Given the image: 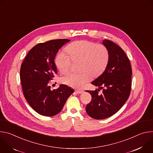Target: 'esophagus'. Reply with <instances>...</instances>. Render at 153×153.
<instances>
[{
  "label": "esophagus",
  "instance_id": "obj_1",
  "mask_svg": "<svg viewBox=\"0 0 153 153\" xmlns=\"http://www.w3.org/2000/svg\"><path fill=\"white\" fill-rule=\"evenodd\" d=\"M75 91H76V93H77V94H82V93H83V90H76Z\"/></svg>",
  "mask_w": 153,
  "mask_h": 153
}]
</instances>
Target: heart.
<instances>
[{
	"label": "heart",
	"instance_id": "heart-1",
	"mask_svg": "<svg viewBox=\"0 0 153 153\" xmlns=\"http://www.w3.org/2000/svg\"><path fill=\"white\" fill-rule=\"evenodd\" d=\"M69 54L64 51L57 53L55 63L59 70L65 73L71 68L73 60H80L79 73H70L62 78V82L74 88H81L91 76L100 74L106 68L109 61L108 49L102 45L85 40L72 42L66 48Z\"/></svg>",
	"mask_w": 153,
	"mask_h": 153
}]
</instances>
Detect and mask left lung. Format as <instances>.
<instances>
[{"instance_id": "left-lung-1", "label": "left lung", "mask_w": 153, "mask_h": 153, "mask_svg": "<svg viewBox=\"0 0 153 153\" xmlns=\"http://www.w3.org/2000/svg\"><path fill=\"white\" fill-rule=\"evenodd\" d=\"M102 43L109 52V61L105 71L91 83L99 89L86 91L92 99L86 106V111L91 117L100 120L116 113L128 100L131 87L132 69L123 50L113 42L107 39Z\"/></svg>"}]
</instances>
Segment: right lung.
<instances>
[{
	"label": "right lung",
	"instance_id": "1",
	"mask_svg": "<svg viewBox=\"0 0 153 153\" xmlns=\"http://www.w3.org/2000/svg\"><path fill=\"white\" fill-rule=\"evenodd\" d=\"M68 39H56L38 43L26 56L21 65L20 77L22 90L28 104L37 113L53 116L61 111L73 89L62 84L51 90L50 83L57 68L54 59L59 50Z\"/></svg>",
	"mask_w": 153,
	"mask_h": 153
}]
</instances>
